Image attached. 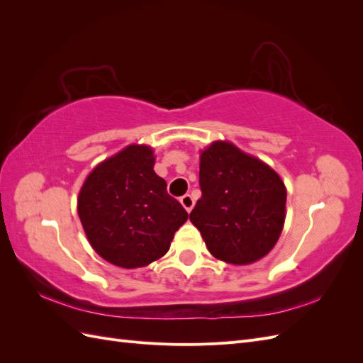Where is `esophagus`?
I'll list each match as a JSON object with an SVG mask.
<instances>
[{
    "label": "esophagus",
    "instance_id": "obj_1",
    "mask_svg": "<svg viewBox=\"0 0 363 363\" xmlns=\"http://www.w3.org/2000/svg\"><path fill=\"white\" fill-rule=\"evenodd\" d=\"M180 203H182V206L186 208V211L191 212V211H192V207H194V204H195V200L192 199V195L186 194V195H183L182 199H180Z\"/></svg>",
    "mask_w": 363,
    "mask_h": 363
}]
</instances>
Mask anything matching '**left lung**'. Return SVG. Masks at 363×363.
I'll list each match as a JSON object with an SVG mask.
<instances>
[{
	"mask_svg": "<svg viewBox=\"0 0 363 363\" xmlns=\"http://www.w3.org/2000/svg\"><path fill=\"white\" fill-rule=\"evenodd\" d=\"M201 199L189 215L211 255L250 265L277 244L286 218V186L268 163L213 140L200 152Z\"/></svg>",
	"mask_w": 363,
	"mask_h": 363,
	"instance_id": "1",
	"label": "left lung"
}]
</instances>
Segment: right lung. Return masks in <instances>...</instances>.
I'll list each match as a JSON object with an SVG mask.
<instances>
[{
    "label": "right lung",
    "mask_w": 363,
    "mask_h": 363,
    "mask_svg": "<svg viewBox=\"0 0 363 363\" xmlns=\"http://www.w3.org/2000/svg\"><path fill=\"white\" fill-rule=\"evenodd\" d=\"M155 150L130 144L100 162L77 199L84 235L98 256L133 269L167 255L188 212L155 172Z\"/></svg>",
    "instance_id": "add662e5"
}]
</instances>
